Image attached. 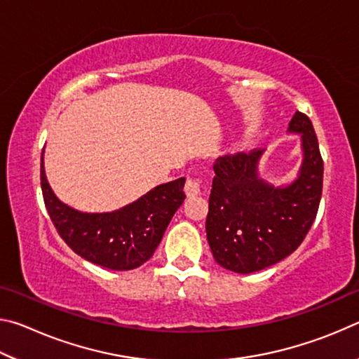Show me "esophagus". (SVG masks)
<instances>
[{
  "label": "esophagus",
  "instance_id": "34e87169",
  "mask_svg": "<svg viewBox=\"0 0 359 359\" xmlns=\"http://www.w3.org/2000/svg\"><path fill=\"white\" fill-rule=\"evenodd\" d=\"M201 193V182L198 179H187V184H185V194L188 198L191 196H196V194Z\"/></svg>",
  "mask_w": 359,
  "mask_h": 359
}]
</instances>
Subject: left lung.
I'll return each mask as SVG.
<instances>
[{
  "mask_svg": "<svg viewBox=\"0 0 359 359\" xmlns=\"http://www.w3.org/2000/svg\"><path fill=\"white\" fill-rule=\"evenodd\" d=\"M288 133L301 135L302 161L288 185L259 177L264 150L217 158L205 233L224 269L252 274L293 253L317 217L323 190V160L312 121L296 112Z\"/></svg>",
  "mask_w": 359,
  "mask_h": 359,
  "instance_id": "8db88e82",
  "label": "left lung"
}]
</instances>
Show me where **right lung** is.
Segmentation results:
<instances>
[{
	"label": "right lung",
	"mask_w": 359,
	"mask_h": 359,
	"mask_svg": "<svg viewBox=\"0 0 359 359\" xmlns=\"http://www.w3.org/2000/svg\"><path fill=\"white\" fill-rule=\"evenodd\" d=\"M185 177L145 193L125 208L90 214L60 201L47 182L41 155V188L48 215L72 252L112 271L136 269L151 258L169 222L185 199Z\"/></svg>",
	"instance_id": "1"
}]
</instances>
